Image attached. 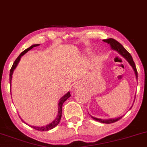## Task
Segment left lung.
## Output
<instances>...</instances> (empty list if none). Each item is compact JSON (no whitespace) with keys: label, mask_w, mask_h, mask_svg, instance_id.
<instances>
[{"label":"left lung","mask_w":147,"mask_h":147,"mask_svg":"<svg viewBox=\"0 0 147 147\" xmlns=\"http://www.w3.org/2000/svg\"><path fill=\"white\" fill-rule=\"evenodd\" d=\"M103 40V42H106V43L109 44V45L111 46V47H112V49L118 51V52L121 55H123L125 58V59L128 61V62L130 63V65L132 66V68H133L134 71H135L136 79H138L137 69H136V64H135V63H134L133 58H132V57L130 55L129 53L124 47H123V46L122 45L121 43H119V42H118V41H116V40H114V39L109 38V39H105V40ZM122 117H123V116H121V117H119V118H114V119L102 120V119H99V118H96L93 117V116H92V118L94 121H98V122H100V123H107V124L115 123V122L119 121L121 118H122Z\"/></svg>","instance_id":"1"}]
</instances>
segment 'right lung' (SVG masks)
Segmentation results:
<instances>
[{
	"label": "right lung",
	"instance_id": "obj_1",
	"mask_svg": "<svg viewBox=\"0 0 147 147\" xmlns=\"http://www.w3.org/2000/svg\"><path fill=\"white\" fill-rule=\"evenodd\" d=\"M39 45H32L31 47H30L29 48H28V49H26L24 50V51H22V53L20 54V55L17 57V59L15 60V61H14L13 65H12V67L11 68V70H10V74H9V81L10 83H11V78H12V74H13V72L14 70V69L16 68V67L17 66L18 63L19 61H20L21 57H22L23 55L25 54L26 53H27L28 51L29 50H31V49H32L33 47H37V46H38ZM70 96V93L68 92L66 94V95H64L62 98H61L59 100V103H58V114H57V116L56 119L54 120L52 122V123H50V124L47 125V126H44V127H33V126H31L32 128L35 129V130H38V131H49L50 129H53L55 127H56L57 125L59 124L60 120H61V110H62V105H63V103L66 100L68 99L69 97Z\"/></svg>",
	"mask_w": 147,
	"mask_h": 147
}]
</instances>
